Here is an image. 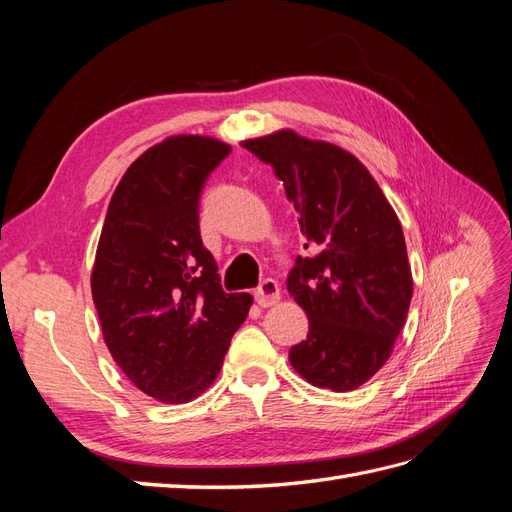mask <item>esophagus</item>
Here are the masks:
<instances>
[{"mask_svg":"<svg viewBox=\"0 0 512 512\" xmlns=\"http://www.w3.org/2000/svg\"><path fill=\"white\" fill-rule=\"evenodd\" d=\"M254 297L260 307H271L280 301V284L275 280L260 282V286L254 290Z\"/></svg>","mask_w":512,"mask_h":512,"instance_id":"1","label":"esophagus"}]
</instances>
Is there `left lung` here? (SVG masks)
Masks as SVG:
<instances>
[{"instance_id":"left-lung-1","label":"left lung","mask_w":512,"mask_h":512,"mask_svg":"<svg viewBox=\"0 0 512 512\" xmlns=\"http://www.w3.org/2000/svg\"><path fill=\"white\" fill-rule=\"evenodd\" d=\"M284 181L301 215L309 258H297L288 292L309 333L288 359L309 384L354 391L389 361L412 299V271L397 213L346 149L280 130L243 141Z\"/></svg>"}]
</instances>
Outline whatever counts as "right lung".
<instances>
[{
  "instance_id": "right-lung-1",
  "label": "right lung",
  "mask_w": 512,
  "mask_h": 512,
  "mask_svg": "<svg viewBox=\"0 0 512 512\" xmlns=\"http://www.w3.org/2000/svg\"><path fill=\"white\" fill-rule=\"evenodd\" d=\"M230 153L211 136L149 147L111 198L91 271L104 344L130 382L162 404H188L218 378L247 292L222 290L198 228L200 190Z\"/></svg>"
}]
</instances>
